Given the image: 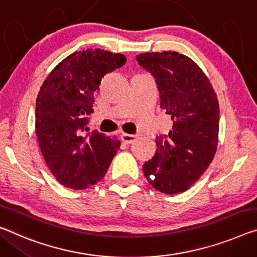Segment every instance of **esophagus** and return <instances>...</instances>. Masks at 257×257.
<instances>
[{
    "label": "esophagus",
    "mask_w": 257,
    "mask_h": 257,
    "mask_svg": "<svg viewBox=\"0 0 257 257\" xmlns=\"http://www.w3.org/2000/svg\"><path fill=\"white\" fill-rule=\"evenodd\" d=\"M137 136L136 135H129V134H122L121 135V140L123 143L125 144H132L136 141Z\"/></svg>",
    "instance_id": "34e87169"
}]
</instances>
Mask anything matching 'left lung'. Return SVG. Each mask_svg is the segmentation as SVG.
Returning a JSON list of instances; mask_svg holds the SVG:
<instances>
[{
	"instance_id": "8db88e82",
	"label": "left lung",
	"mask_w": 257,
	"mask_h": 257,
	"mask_svg": "<svg viewBox=\"0 0 257 257\" xmlns=\"http://www.w3.org/2000/svg\"><path fill=\"white\" fill-rule=\"evenodd\" d=\"M153 75L160 106L173 120L168 135L157 137V152L143 165L145 177L166 194L184 192L200 178L217 149L219 107L205 73L192 59L175 51L137 55Z\"/></svg>"
}]
</instances>
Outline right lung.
Segmentation results:
<instances>
[{
    "label": "right lung",
    "mask_w": 257,
    "mask_h": 257,
    "mask_svg": "<svg viewBox=\"0 0 257 257\" xmlns=\"http://www.w3.org/2000/svg\"><path fill=\"white\" fill-rule=\"evenodd\" d=\"M127 62L121 54L100 49L74 52L44 81L36 99L35 128L49 169L63 185L88 189L106 174L120 141L98 130L89 133L93 92L101 77Z\"/></svg>",
    "instance_id": "add662e5"
}]
</instances>
